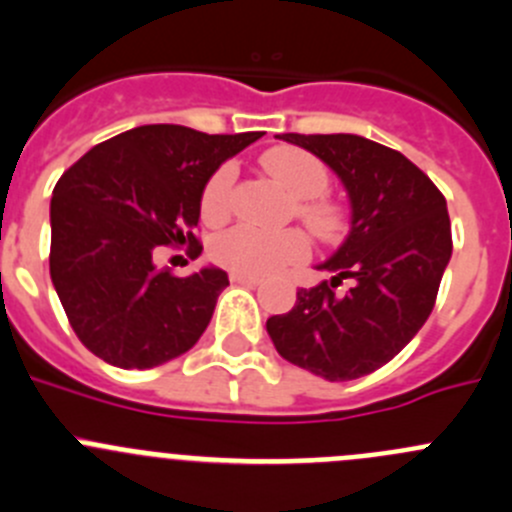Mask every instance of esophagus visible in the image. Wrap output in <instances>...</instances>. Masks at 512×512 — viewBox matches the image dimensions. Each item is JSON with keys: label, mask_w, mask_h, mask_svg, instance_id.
<instances>
[{"label": "esophagus", "mask_w": 512, "mask_h": 512, "mask_svg": "<svg viewBox=\"0 0 512 512\" xmlns=\"http://www.w3.org/2000/svg\"><path fill=\"white\" fill-rule=\"evenodd\" d=\"M230 280L235 282V285H247V287L260 285V277H255V275H242V272H232Z\"/></svg>", "instance_id": "esophagus-1"}]
</instances>
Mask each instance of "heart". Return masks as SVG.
Masks as SVG:
<instances>
[{"mask_svg": "<svg viewBox=\"0 0 512 512\" xmlns=\"http://www.w3.org/2000/svg\"><path fill=\"white\" fill-rule=\"evenodd\" d=\"M262 167L272 180L285 187L295 200H302L300 215L317 235L337 230V212L327 202L315 200L327 190V170L315 155L297 147H272L262 155ZM235 182V165H220L202 190L200 210L205 222L217 225L230 215V192ZM310 252L307 237L297 230L262 232L255 227H235L212 242V257L222 267L242 275H270Z\"/></svg>", "mask_w": 512, "mask_h": 512, "instance_id": "b5f03b06", "label": "heart"}]
</instances>
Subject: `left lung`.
<instances>
[{"mask_svg":"<svg viewBox=\"0 0 512 512\" xmlns=\"http://www.w3.org/2000/svg\"><path fill=\"white\" fill-rule=\"evenodd\" d=\"M312 152L342 182L350 230L317 265L330 282L297 290L267 335L292 365L330 382L370 375L393 360L430 317L453 255L445 197L405 155L360 135H280ZM350 276L353 287H331Z\"/></svg>","mask_w":512,"mask_h":512,"instance_id":"obj_1","label":"left lung"}]
</instances>
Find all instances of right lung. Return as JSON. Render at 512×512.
I'll return each instance as SVG.
<instances>
[{
    "label": "right lung",
    "mask_w": 512,
    "mask_h": 512,
    "mask_svg": "<svg viewBox=\"0 0 512 512\" xmlns=\"http://www.w3.org/2000/svg\"><path fill=\"white\" fill-rule=\"evenodd\" d=\"M262 132L205 135L182 124H145L74 162L52 192L49 275L82 345L124 370L185 355L207 330L227 272L187 277L160 270L157 247L195 237L212 172Z\"/></svg>",
    "instance_id": "right-lung-1"
}]
</instances>
